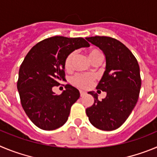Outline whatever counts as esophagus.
Returning a JSON list of instances; mask_svg holds the SVG:
<instances>
[{
  "label": "esophagus",
  "instance_id": "1",
  "mask_svg": "<svg viewBox=\"0 0 157 157\" xmlns=\"http://www.w3.org/2000/svg\"><path fill=\"white\" fill-rule=\"evenodd\" d=\"M80 97H83V96L85 95L86 93L83 91H80Z\"/></svg>",
  "mask_w": 157,
  "mask_h": 157
}]
</instances>
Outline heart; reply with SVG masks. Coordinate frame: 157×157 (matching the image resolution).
<instances>
[{
    "instance_id": "obj_1",
    "label": "heart",
    "mask_w": 157,
    "mask_h": 157,
    "mask_svg": "<svg viewBox=\"0 0 157 157\" xmlns=\"http://www.w3.org/2000/svg\"><path fill=\"white\" fill-rule=\"evenodd\" d=\"M87 55H88L89 59L93 64L95 63H101V59H102V55H101V52L98 49H90L87 52ZM75 56V52H71L66 57V61H65V69L66 70H70L72 69ZM94 80V76L91 75V74H77L72 78V83L77 87H80V88L87 89L92 85Z\"/></svg>"
}]
</instances>
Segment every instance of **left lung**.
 <instances>
[{"mask_svg":"<svg viewBox=\"0 0 157 157\" xmlns=\"http://www.w3.org/2000/svg\"><path fill=\"white\" fill-rule=\"evenodd\" d=\"M86 40L105 55V70L96 88L106 92L99 101L98 94L89 91L94 101L86 113L96 128L116 130L126 121L138 101L142 84L139 66L131 51L117 39L95 36Z\"/></svg>","mask_w":157,"mask_h":157,"instance_id":"left-lung-1","label":"left lung"}]
</instances>
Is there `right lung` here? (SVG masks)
Masks as SVG:
<instances>
[{
  "label": "right lung",
  "mask_w": 157,
  "mask_h": 157,
  "mask_svg": "<svg viewBox=\"0 0 157 157\" xmlns=\"http://www.w3.org/2000/svg\"><path fill=\"white\" fill-rule=\"evenodd\" d=\"M89 47L84 38L56 36L36 44L24 59L17 88L21 104L30 121L40 129H57L67 121L80 92L70 84L56 95L52 87L65 79V61L73 51Z\"/></svg>",
  "instance_id": "obj_1"
}]
</instances>
